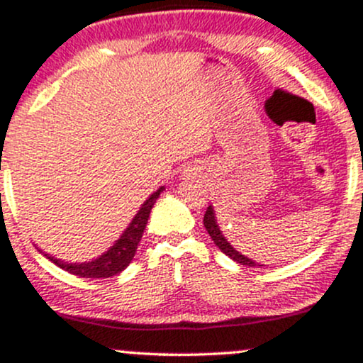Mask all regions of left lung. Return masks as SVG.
Returning <instances> with one entry per match:
<instances>
[{
  "label": "left lung",
  "instance_id": "8db88e82",
  "mask_svg": "<svg viewBox=\"0 0 363 363\" xmlns=\"http://www.w3.org/2000/svg\"><path fill=\"white\" fill-rule=\"evenodd\" d=\"M203 224H205V229L208 230L210 238H212V241L218 246V250H220L222 253H225L227 257H230L234 262H238V264H241L245 267H257V264H255L252 258L245 257V255L236 252V250L230 246V242L227 241L224 236H222L220 229H218V225H217V220H215V213H213L212 206H208V208H206L205 217H203Z\"/></svg>",
  "mask_w": 363,
  "mask_h": 363
}]
</instances>
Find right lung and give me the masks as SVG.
<instances>
[{
  "label": "right lung",
  "mask_w": 363,
  "mask_h": 363,
  "mask_svg": "<svg viewBox=\"0 0 363 363\" xmlns=\"http://www.w3.org/2000/svg\"><path fill=\"white\" fill-rule=\"evenodd\" d=\"M163 188L155 191L153 194L143 203V206L139 208L136 217L133 218L129 227L123 230L121 240L115 242L113 246L106 253H103L101 257L96 258L93 262H87V264H69V262H62L58 258L50 257L45 253V257L50 258L55 265H58L60 269L67 270V272L74 274L79 277H91V279H99V277H111L115 274L122 272L127 265L133 262L134 255H136L138 245L141 241L143 233H145L146 224H148L150 212L153 208L155 201L160 196Z\"/></svg>",
  "instance_id": "1"
}]
</instances>
